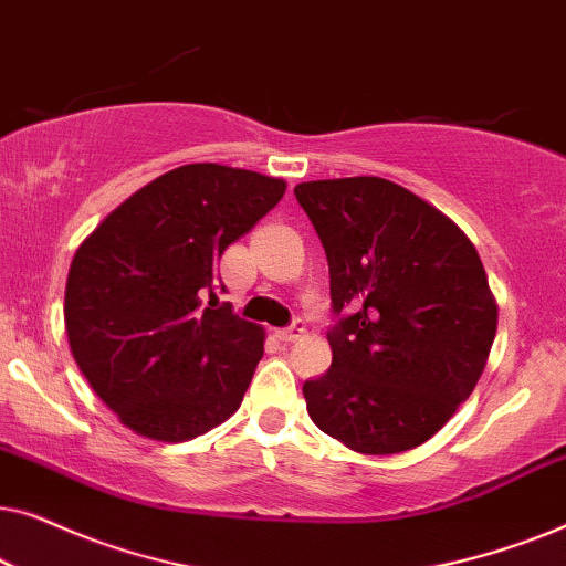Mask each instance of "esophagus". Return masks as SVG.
Segmentation results:
<instances>
[{
  "mask_svg": "<svg viewBox=\"0 0 566 566\" xmlns=\"http://www.w3.org/2000/svg\"><path fill=\"white\" fill-rule=\"evenodd\" d=\"M304 332H306V327H304V322H293L291 327H285V329H277L275 335H277V339H283V343H296V339H301L304 337Z\"/></svg>",
  "mask_w": 566,
  "mask_h": 566,
  "instance_id": "esophagus-1",
  "label": "esophagus"
}]
</instances>
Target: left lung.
<instances>
[{"label":"left lung","mask_w":566,"mask_h":566,"mask_svg":"<svg viewBox=\"0 0 566 566\" xmlns=\"http://www.w3.org/2000/svg\"><path fill=\"white\" fill-rule=\"evenodd\" d=\"M329 262L332 366L304 384L308 417L350 451L422 446L482 376L497 301L471 239L436 206L384 177L293 188Z\"/></svg>","instance_id":"obj_1"}]
</instances>
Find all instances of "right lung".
<instances>
[{
    "label": "right lung",
    "instance_id": "obj_1",
    "mask_svg": "<svg viewBox=\"0 0 566 566\" xmlns=\"http://www.w3.org/2000/svg\"><path fill=\"white\" fill-rule=\"evenodd\" d=\"M285 180L198 161L159 175L76 250L64 324L76 366L136 436L185 443L227 422L265 353V329L219 304L221 254Z\"/></svg>",
    "mask_w": 566,
    "mask_h": 566
}]
</instances>
